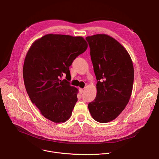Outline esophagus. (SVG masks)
Segmentation results:
<instances>
[{"instance_id":"esophagus-1","label":"esophagus","mask_w":159,"mask_h":159,"mask_svg":"<svg viewBox=\"0 0 159 159\" xmlns=\"http://www.w3.org/2000/svg\"><path fill=\"white\" fill-rule=\"evenodd\" d=\"M84 90L83 89H81V88L79 89V93H80V94H82L84 93Z\"/></svg>"}]
</instances>
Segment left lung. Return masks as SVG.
Returning a JSON list of instances; mask_svg holds the SVG:
<instances>
[{"instance_id": "1", "label": "left lung", "mask_w": 159, "mask_h": 159, "mask_svg": "<svg viewBox=\"0 0 159 159\" xmlns=\"http://www.w3.org/2000/svg\"><path fill=\"white\" fill-rule=\"evenodd\" d=\"M98 80L97 94L88 104L99 123L116 119L129 101L134 80L133 65L127 50L115 38L98 34L86 37Z\"/></svg>"}]
</instances>
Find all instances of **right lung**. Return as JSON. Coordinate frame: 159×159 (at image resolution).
<instances>
[{
  "instance_id": "obj_1",
  "label": "right lung",
  "mask_w": 159,
  "mask_h": 159,
  "mask_svg": "<svg viewBox=\"0 0 159 159\" xmlns=\"http://www.w3.org/2000/svg\"><path fill=\"white\" fill-rule=\"evenodd\" d=\"M87 47L81 36L48 34L30 48L23 65L25 85L44 118L56 123L70 118L79 90L60 78L63 74L70 76L69 66Z\"/></svg>"
}]
</instances>
